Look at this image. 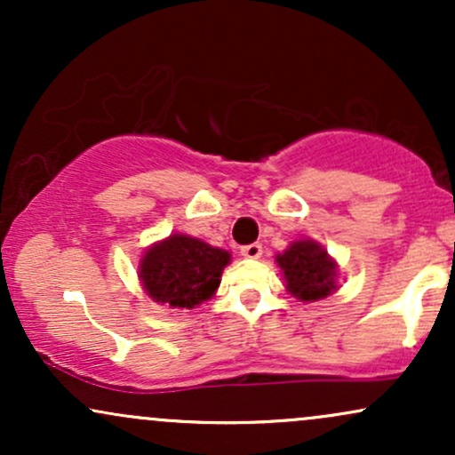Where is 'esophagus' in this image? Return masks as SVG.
<instances>
[{
    "instance_id": "obj_1",
    "label": "esophagus",
    "mask_w": 455,
    "mask_h": 455,
    "mask_svg": "<svg viewBox=\"0 0 455 455\" xmlns=\"http://www.w3.org/2000/svg\"><path fill=\"white\" fill-rule=\"evenodd\" d=\"M260 254H263V245H260V243H250V245H243V248H242V257L243 259L254 260V259H260Z\"/></svg>"
}]
</instances>
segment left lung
I'll use <instances>...</instances> for the list:
<instances>
[{"mask_svg":"<svg viewBox=\"0 0 455 455\" xmlns=\"http://www.w3.org/2000/svg\"><path fill=\"white\" fill-rule=\"evenodd\" d=\"M286 291L299 301L325 299L338 291V263L329 257L325 245L301 237L289 243L284 252L275 254Z\"/></svg>","mask_w":455,"mask_h":455,"instance_id":"1","label":"left lung"}]
</instances>
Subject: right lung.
I'll list each match as a JSON object with an SVG mask.
<instances>
[{
    "label": "right lung",
    "mask_w": 455,
    "mask_h": 455,
    "mask_svg": "<svg viewBox=\"0 0 455 455\" xmlns=\"http://www.w3.org/2000/svg\"><path fill=\"white\" fill-rule=\"evenodd\" d=\"M231 252L184 233L151 243L139 260V280L156 304L192 310L212 299Z\"/></svg>",
    "instance_id": "add662e5"
}]
</instances>
